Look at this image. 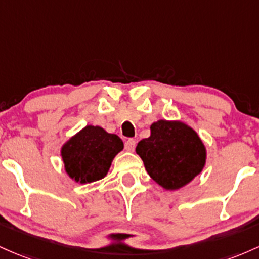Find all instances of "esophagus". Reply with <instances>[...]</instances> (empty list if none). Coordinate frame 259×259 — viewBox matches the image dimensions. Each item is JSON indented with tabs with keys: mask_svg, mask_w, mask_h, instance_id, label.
<instances>
[{
	"mask_svg": "<svg viewBox=\"0 0 259 259\" xmlns=\"http://www.w3.org/2000/svg\"><path fill=\"white\" fill-rule=\"evenodd\" d=\"M136 144H137V142H136L135 139L130 138L127 139L126 143H124V148H126L127 152H133V150L136 149Z\"/></svg>",
	"mask_w": 259,
	"mask_h": 259,
	"instance_id": "34e87169",
	"label": "esophagus"
}]
</instances>
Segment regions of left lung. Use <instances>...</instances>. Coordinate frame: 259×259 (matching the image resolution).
Returning <instances> with one entry per match:
<instances>
[{
	"mask_svg": "<svg viewBox=\"0 0 259 259\" xmlns=\"http://www.w3.org/2000/svg\"><path fill=\"white\" fill-rule=\"evenodd\" d=\"M136 153L148 175L166 191L185 187L207 162V148L198 133L179 120H158L150 124V136L139 142Z\"/></svg>",
	"mask_w": 259,
	"mask_h": 259,
	"instance_id": "left-lung-1",
	"label": "left lung"
}]
</instances>
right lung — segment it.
Returning <instances> with one entry per match:
<instances>
[{"label": "right lung", "instance_id": "1", "mask_svg": "<svg viewBox=\"0 0 259 259\" xmlns=\"http://www.w3.org/2000/svg\"><path fill=\"white\" fill-rule=\"evenodd\" d=\"M123 142L103 127L88 124L61 147L65 171L77 184H91L104 179Z\"/></svg>", "mask_w": 259, "mask_h": 259}]
</instances>
